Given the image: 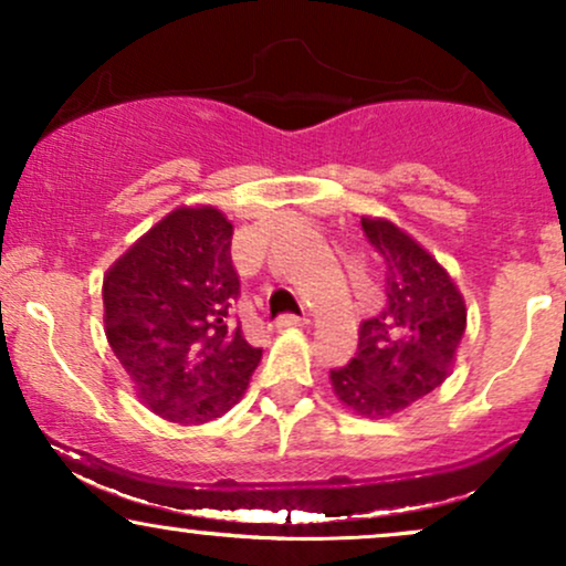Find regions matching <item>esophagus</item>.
I'll use <instances>...</instances> for the list:
<instances>
[{
    "mask_svg": "<svg viewBox=\"0 0 566 566\" xmlns=\"http://www.w3.org/2000/svg\"><path fill=\"white\" fill-rule=\"evenodd\" d=\"M308 319H301V316H292V314H284L276 319V329H295V327H305Z\"/></svg>",
    "mask_w": 566,
    "mask_h": 566,
    "instance_id": "esophagus-1",
    "label": "esophagus"
}]
</instances>
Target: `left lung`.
<instances>
[{
  "instance_id": "1",
  "label": "left lung",
  "mask_w": 566,
  "mask_h": 566,
  "mask_svg": "<svg viewBox=\"0 0 566 566\" xmlns=\"http://www.w3.org/2000/svg\"><path fill=\"white\" fill-rule=\"evenodd\" d=\"M361 229L386 265V305L361 322L356 356L329 382L348 409L380 420L447 380L469 311L444 265L407 231L386 218H361Z\"/></svg>"
}]
</instances>
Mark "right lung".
<instances>
[{
  "instance_id": "1",
  "label": "right lung",
  "mask_w": 566,
  "mask_h": 566,
  "mask_svg": "<svg viewBox=\"0 0 566 566\" xmlns=\"http://www.w3.org/2000/svg\"><path fill=\"white\" fill-rule=\"evenodd\" d=\"M231 237L218 207H178L103 276L108 346L138 399L170 423L229 412L263 356L231 322L239 295Z\"/></svg>"
}]
</instances>
